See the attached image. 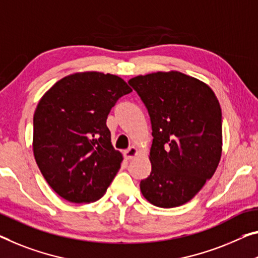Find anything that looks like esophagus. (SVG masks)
I'll return each mask as SVG.
<instances>
[{
  "label": "esophagus",
  "instance_id": "esophagus-1",
  "mask_svg": "<svg viewBox=\"0 0 258 258\" xmlns=\"http://www.w3.org/2000/svg\"><path fill=\"white\" fill-rule=\"evenodd\" d=\"M137 153H138V150L135 148V146H132V148H129L128 150H125V151L123 152L124 158H125V159H128V160L133 159V158L136 157Z\"/></svg>",
  "mask_w": 258,
  "mask_h": 258
}]
</instances>
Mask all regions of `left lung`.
<instances>
[{
	"mask_svg": "<svg viewBox=\"0 0 258 258\" xmlns=\"http://www.w3.org/2000/svg\"><path fill=\"white\" fill-rule=\"evenodd\" d=\"M128 83L144 102L152 126V169L141 181V191L156 207H180L203 188L220 161L219 101L205 83L179 71Z\"/></svg>",
	"mask_w": 258,
	"mask_h": 258,
	"instance_id": "obj_1",
	"label": "left lung"
}]
</instances>
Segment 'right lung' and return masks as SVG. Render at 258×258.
Wrapping results in <instances>:
<instances>
[{
    "mask_svg": "<svg viewBox=\"0 0 258 258\" xmlns=\"http://www.w3.org/2000/svg\"><path fill=\"white\" fill-rule=\"evenodd\" d=\"M115 75L78 73L51 86L33 116V153L50 188L73 203L96 202L118 172L107 116L132 92Z\"/></svg>",
    "mask_w": 258,
    "mask_h": 258,
    "instance_id": "add662e5",
    "label": "right lung"
}]
</instances>
